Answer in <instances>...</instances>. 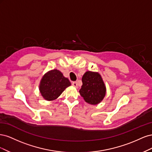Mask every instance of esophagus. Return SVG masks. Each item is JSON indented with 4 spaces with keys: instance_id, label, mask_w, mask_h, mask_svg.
Returning a JSON list of instances; mask_svg holds the SVG:
<instances>
[{
    "instance_id": "obj_1",
    "label": "esophagus",
    "mask_w": 152,
    "mask_h": 152,
    "mask_svg": "<svg viewBox=\"0 0 152 152\" xmlns=\"http://www.w3.org/2000/svg\"><path fill=\"white\" fill-rule=\"evenodd\" d=\"M72 86H74V87H78V86H77V82H72Z\"/></svg>"
}]
</instances>
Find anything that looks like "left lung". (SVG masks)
Returning a JSON list of instances; mask_svg holds the SVG:
<instances>
[{
  "mask_svg": "<svg viewBox=\"0 0 152 152\" xmlns=\"http://www.w3.org/2000/svg\"><path fill=\"white\" fill-rule=\"evenodd\" d=\"M82 82L79 93L85 102L94 105L102 102L106 94V86L99 73L87 71L82 77Z\"/></svg>",
  "mask_w": 152,
  "mask_h": 152,
  "instance_id": "1",
  "label": "left lung"
}]
</instances>
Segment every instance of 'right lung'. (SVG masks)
Here are the masks:
<instances>
[{
	"mask_svg": "<svg viewBox=\"0 0 152 152\" xmlns=\"http://www.w3.org/2000/svg\"><path fill=\"white\" fill-rule=\"evenodd\" d=\"M71 85L70 80L56 69L49 71L42 77L39 90L42 97L48 101L57 99L66 87Z\"/></svg>",
	"mask_w": 152,
	"mask_h": 152,
	"instance_id": "right-lung-1",
	"label": "right lung"
}]
</instances>
